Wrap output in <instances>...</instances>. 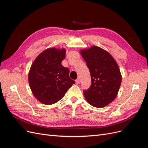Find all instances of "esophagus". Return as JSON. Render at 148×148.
<instances>
[{
    "label": "esophagus",
    "mask_w": 148,
    "mask_h": 148,
    "mask_svg": "<svg viewBox=\"0 0 148 148\" xmlns=\"http://www.w3.org/2000/svg\"><path fill=\"white\" fill-rule=\"evenodd\" d=\"M75 82H76V84H78L79 83V78H77V79L75 80Z\"/></svg>",
    "instance_id": "1"
}]
</instances>
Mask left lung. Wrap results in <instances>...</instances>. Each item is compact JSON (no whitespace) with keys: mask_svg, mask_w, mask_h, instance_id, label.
I'll return each instance as SVG.
<instances>
[{"mask_svg":"<svg viewBox=\"0 0 148 148\" xmlns=\"http://www.w3.org/2000/svg\"><path fill=\"white\" fill-rule=\"evenodd\" d=\"M80 53L91 78L90 88L83 91L85 99L92 106L102 108L117 95L122 82L119 66L108 52L97 46L83 49Z\"/></svg>","mask_w":148,"mask_h":148,"instance_id":"1","label":"left lung"}]
</instances>
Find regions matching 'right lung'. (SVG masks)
Here are the masks:
<instances>
[{
	"mask_svg": "<svg viewBox=\"0 0 148 148\" xmlns=\"http://www.w3.org/2000/svg\"><path fill=\"white\" fill-rule=\"evenodd\" d=\"M65 49L49 48L36 58L28 74L33 95L42 104L51 105L60 100L75 83L69 77L70 70L62 65Z\"/></svg>",
	"mask_w": 148,
	"mask_h": 148,
	"instance_id": "right-lung-1",
	"label": "right lung"
}]
</instances>
